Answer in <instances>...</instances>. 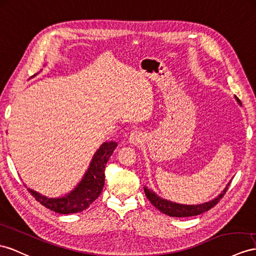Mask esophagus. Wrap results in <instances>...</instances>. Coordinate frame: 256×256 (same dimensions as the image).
Returning <instances> with one entry per match:
<instances>
[{"instance_id":"1","label":"esophagus","mask_w":256,"mask_h":256,"mask_svg":"<svg viewBox=\"0 0 256 256\" xmlns=\"http://www.w3.org/2000/svg\"><path fill=\"white\" fill-rule=\"evenodd\" d=\"M128 140L132 144H140L144 142V135L140 130H133L128 136Z\"/></svg>"}]
</instances>
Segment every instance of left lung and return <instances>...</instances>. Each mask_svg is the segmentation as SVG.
Instances as JSON below:
<instances>
[{
    "label": "left lung",
    "instance_id": "1",
    "mask_svg": "<svg viewBox=\"0 0 256 256\" xmlns=\"http://www.w3.org/2000/svg\"><path fill=\"white\" fill-rule=\"evenodd\" d=\"M236 100H237L239 104H241L240 100L237 97H236ZM228 186L229 184L226 186L224 190H222V192L216 196L215 199L206 203H202V204H192V206L180 204V203H175V202L163 199L156 194H154L152 190H150V189H148L147 187L144 188V190H145L148 200L152 202V204L158 208L160 212L164 213L168 216H173V218H188V216H194V215H199L203 212H206L210 208L215 206L226 194Z\"/></svg>",
    "mask_w": 256,
    "mask_h": 256
}]
</instances>
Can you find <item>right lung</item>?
Instances as JSON below:
<instances>
[{
	"label": "right lung",
	"mask_w": 256,
	"mask_h": 256,
	"mask_svg": "<svg viewBox=\"0 0 256 256\" xmlns=\"http://www.w3.org/2000/svg\"><path fill=\"white\" fill-rule=\"evenodd\" d=\"M118 144L116 142H104L98 148L92 158L88 171L85 172L82 180L78 182L74 190L64 196L48 198L28 188V192L36 200L45 208L60 214H70L82 212L88 208L102 194L104 184V168L111 154H114Z\"/></svg>",
	"instance_id": "1"
}]
</instances>
